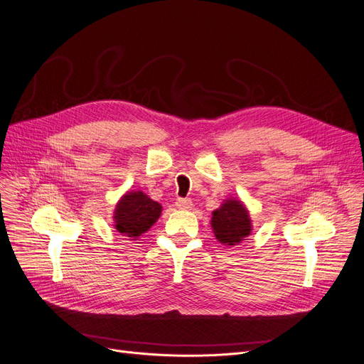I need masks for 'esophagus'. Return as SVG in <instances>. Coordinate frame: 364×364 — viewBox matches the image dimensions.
I'll list each match as a JSON object with an SVG mask.
<instances>
[{"label":"esophagus","instance_id":"obj_1","mask_svg":"<svg viewBox=\"0 0 364 364\" xmlns=\"http://www.w3.org/2000/svg\"><path fill=\"white\" fill-rule=\"evenodd\" d=\"M175 205H177L178 210H191L192 208V200L178 198L177 200H175Z\"/></svg>","mask_w":364,"mask_h":364}]
</instances>
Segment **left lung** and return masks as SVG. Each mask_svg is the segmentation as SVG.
Listing matches in <instances>:
<instances>
[{
    "mask_svg": "<svg viewBox=\"0 0 364 364\" xmlns=\"http://www.w3.org/2000/svg\"><path fill=\"white\" fill-rule=\"evenodd\" d=\"M211 230L220 245L232 247L246 240L252 232V219L243 200L228 198L213 211Z\"/></svg>",
    "mask_w": 364,
    "mask_h": 364,
    "instance_id": "8db88e82",
    "label": "left lung"
}]
</instances>
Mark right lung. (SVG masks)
<instances>
[{
    "mask_svg": "<svg viewBox=\"0 0 364 364\" xmlns=\"http://www.w3.org/2000/svg\"><path fill=\"white\" fill-rule=\"evenodd\" d=\"M161 205L141 191L126 192L115 205V230L130 240H136L157 222Z\"/></svg>",
    "mask_w": 364,
    "mask_h": 364,
    "instance_id": "add662e5",
    "label": "right lung"
}]
</instances>
